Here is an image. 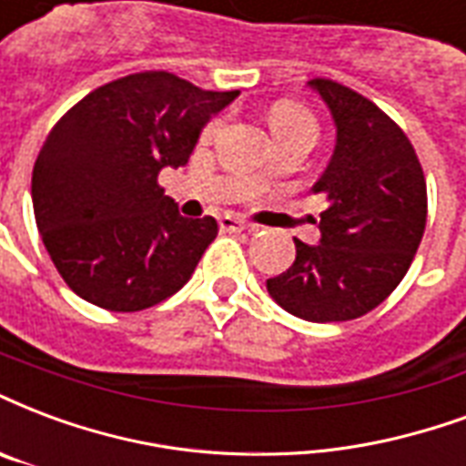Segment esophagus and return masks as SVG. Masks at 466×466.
Masks as SVG:
<instances>
[{
	"instance_id": "34e87169",
	"label": "esophagus",
	"mask_w": 466,
	"mask_h": 466,
	"mask_svg": "<svg viewBox=\"0 0 466 466\" xmlns=\"http://www.w3.org/2000/svg\"><path fill=\"white\" fill-rule=\"evenodd\" d=\"M219 227H222V232H251V229H254L251 224H247L244 219L232 215L219 217Z\"/></svg>"
}]
</instances>
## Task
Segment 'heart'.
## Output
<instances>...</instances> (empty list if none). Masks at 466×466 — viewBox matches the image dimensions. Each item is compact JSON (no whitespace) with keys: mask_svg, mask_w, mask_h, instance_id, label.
I'll return each instance as SVG.
<instances>
[{"mask_svg":"<svg viewBox=\"0 0 466 466\" xmlns=\"http://www.w3.org/2000/svg\"><path fill=\"white\" fill-rule=\"evenodd\" d=\"M268 126H271V133H274L277 140L289 136H301V133L303 136L316 137V130H319L311 110L291 101H281L268 110ZM219 127H222V118H212L205 126V130H202V137L212 140Z\"/></svg>","mask_w":466,"mask_h":466,"instance_id":"b5f03b06","label":"heart"}]
</instances>
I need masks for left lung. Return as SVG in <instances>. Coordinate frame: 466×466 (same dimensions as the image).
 Returning a JSON list of instances; mask_svg holds the SVG:
<instances>
[{"mask_svg": "<svg viewBox=\"0 0 466 466\" xmlns=\"http://www.w3.org/2000/svg\"><path fill=\"white\" fill-rule=\"evenodd\" d=\"M336 123V150L313 195L326 199L320 244L267 279L271 299L303 320H353L373 311L408 274L427 222L422 165L402 127L373 101L330 78L309 81Z\"/></svg>", "mask_w": 466, "mask_h": 466, "instance_id": "1", "label": "left lung"}]
</instances>
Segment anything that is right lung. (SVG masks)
<instances>
[{
  "label": "right lung",
  "mask_w": 466,
  "mask_h": 466,
  "mask_svg": "<svg viewBox=\"0 0 466 466\" xmlns=\"http://www.w3.org/2000/svg\"><path fill=\"white\" fill-rule=\"evenodd\" d=\"M239 91H202L143 71L101 86L61 116L31 175L41 242L68 289L106 311H143L187 284L217 237L157 185Z\"/></svg>",
  "instance_id": "1"
}]
</instances>
